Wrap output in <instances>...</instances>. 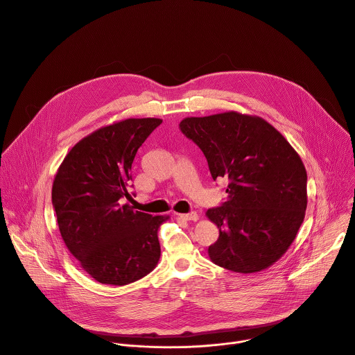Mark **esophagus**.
<instances>
[{
	"instance_id": "1",
	"label": "esophagus",
	"mask_w": 355,
	"mask_h": 355,
	"mask_svg": "<svg viewBox=\"0 0 355 355\" xmlns=\"http://www.w3.org/2000/svg\"><path fill=\"white\" fill-rule=\"evenodd\" d=\"M180 218L183 220H193V222H197L198 220V214L197 212H190V214H182Z\"/></svg>"
}]
</instances>
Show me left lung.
<instances>
[{
	"label": "left lung",
	"instance_id": "1",
	"mask_svg": "<svg viewBox=\"0 0 355 355\" xmlns=\"http://www.w3.org/2000/svg\"><path fill=\"white\" fill-rule=\"evenodd\" d=\"M180 130L204 153L227 200L207 216L219 229L211 260L234 272L274 264L291 246L307 208V172L293 147L267 121L236 112L190 117Z\"/></svg>",
	"mask_w": 355,
	"mask_h": 355
}]
</instances>
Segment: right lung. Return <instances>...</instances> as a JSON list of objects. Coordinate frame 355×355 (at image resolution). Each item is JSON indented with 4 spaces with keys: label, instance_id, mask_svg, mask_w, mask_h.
<instances>
[{
    "label": "right lung",
    "instance_id": "right-lung-1",
    "mask_svg": "<svg viewBox=\"0 0 355 355\" xmlns=\"http://www.w3.org/2000/svg\"><path fill=\"white\" fill-rule=\"evenodd\" d=\"M161 122L123 119L95 130L69 151L55 176L52 205L62 238L101 284L128 285L159 260L157 233L169 216H151L123 202L133 194L135 155Z\"/></svg>",
    "mask_w": 355,
    "mask_h": 355
}]
</instances>
